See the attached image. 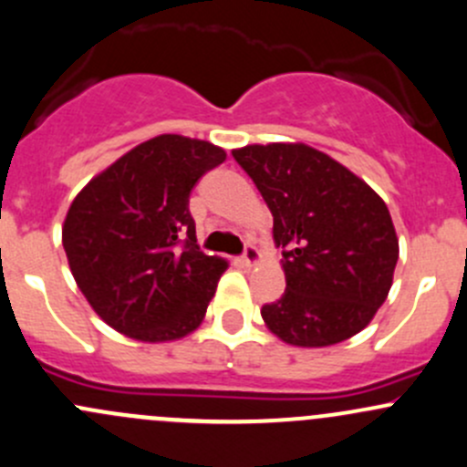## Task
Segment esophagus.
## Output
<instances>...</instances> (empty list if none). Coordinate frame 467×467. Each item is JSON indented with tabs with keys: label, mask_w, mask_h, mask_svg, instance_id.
<instances>
[{
	"label": "esophagus",
	"mask_w": 467,
	"mask_h": 467,
	"mask_svg": "<svg viewBox=\"0 0 467 467\" xmlns=\"http://www.w3.org/2000/svg\"><path fill=\"white\" fill-rule=\"evenodd\" d=\"M242 260H244V264H246V266H255V264L260 262V251H257V248L253 246V244H246V248H244Z\"/></svg>",
	"instance_id": "obj_1"
}]
</instances>
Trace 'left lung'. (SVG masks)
<instances>
[{
  "mask_svg": "<svg viewBox=\"0 0 467 467\" xmlns=\"http://www.w3.org/2000/svg\"><path fill=\"white\" fill-rule=\"evenodd\" d=\"M273 214L286 289L262 307L289 346L325 348L355 337L393 285L400 246L384 201L323 150L248 144L233 150Z\"/></svg>",
  "mask_w": 467,
  "mask_h": 467,
  "instance_id": "8db88e82",
  "label": "left lung"
}]
</instances>
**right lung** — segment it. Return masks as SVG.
I'll use <instances>...</instances> for the list:
<instances>
[{"label": "right lung", "instance_id": "obj_1", "mask_svg": "<svg viewBox=\"0 0 467 467\" xmlns=\"http://www.w3.org/2000/svg\"><path fill=\"white\" fill-rule=\"evenodd\" d=\"M223 160L221 146L158 135L121 155L72 201L63 248L78 289L112 329L162 343L203 321L228 262L196 244L190 194Z\"/></svg>", "mask_w": 467, "mask_h": 467}]
</instances>
